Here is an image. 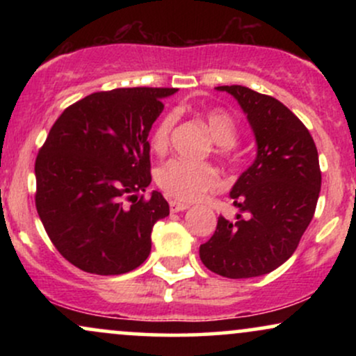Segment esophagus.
Returning <instances> with one entry per match:
<instances>
[{"instance_id": "obj_1", "label": "esophagus", "mask_w": 356, "mask_h": 356, "mask_svg": "<svg viewBox=\"0 0 356 356\" xmlns=\"http://www.w3.org/2000/svg\"><path fill=\"white\" fill-rule=\"evenodd\" d=\"M169 206H170V211L172 212H181V211H186L187 207V204H182V202H175V201H170L169 202Z\"/></svg>"}]
</instances>
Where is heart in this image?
<instances>
[{
	"instance_id": "1",
	"label": "heart",
	"mask_w": 356,
	"mask_h": 356,
	"mask_svg": "<svg viewBox=\"0 0 356 356\" xmlns=\"http://www.w3.org/2000/svg\"><path fill=\"white\" fill-rule=\"evenodd\" d=\"M207 129L212 138L218 144V154L229 157L232 145L238 138V127L226 110L212 108L204 113ZM175 124L174 113L167 115L159 122L150 137V145L157 154H164L169 147L170 132ZM155 182L170 199L181 202H192L202 197L206 192L214 191L219 184V175L211 164H195V162L172 159L165 162L155 172Z\"/></svg>"
}]
</instances>
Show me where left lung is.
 <instances>
[{
  "mask_svg": "<svg viewBox=\"0 0 356 356\" xmlns=\"http://www.w3.org/2000/svg\"><path fill=\"white\" fill-rule=\"evenodd\" d=\"M216 88L238 100L257 149L231 189L236 219L219 216L199 256L224 277L263 276L291 257L312 222L321 189L318 150L303 122L280 100L243 85Z\"/></svg>",
  "mask_w": 356,
  "mask_h": 356,
  "instance_id": "1",
  "label": "left lung"
}]
</instances>
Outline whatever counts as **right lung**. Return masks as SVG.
I'll return each instance as SVG.
<instances>
[{"instance_id":"obj_1","label":"right lung","mask_w":356,"mask_h":356,"mask_svg":"<svg viewBox=\"0 0 356 356\" xmlns=\"http://www.w3.org/2000/svg\"><path fill=\"white\" fill-rule=\"evenodd\" d=\"M177 88H115L65 108L35 162L36 211L53 246L93 275H124L152 248L154 224L169 216L161 192L149 199L152 124ZM124 197L133 204L125 208Z\"/></svg>"}]
</instances>
